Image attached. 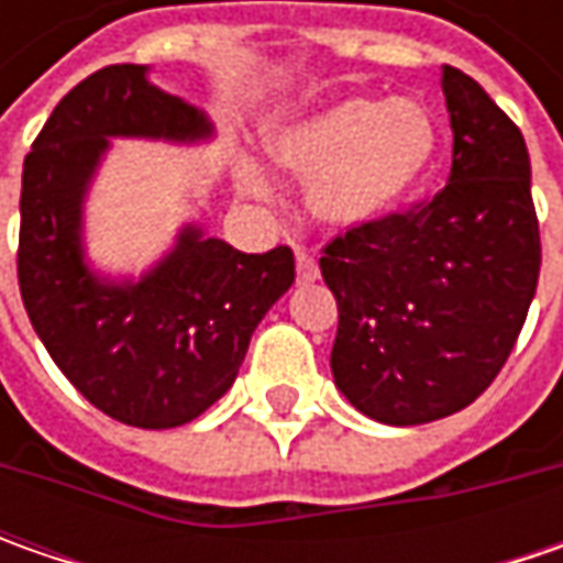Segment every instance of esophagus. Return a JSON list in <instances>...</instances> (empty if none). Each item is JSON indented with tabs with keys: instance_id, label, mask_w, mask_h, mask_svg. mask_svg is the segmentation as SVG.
Wrapping results in <instances>:
<instances>
[{
	"instance_id": "1",
	"label": "esophagus",
	"mask_w": 563,
	"mask_h": 563,
	"mask_svg": "<svg viewBox=\"0 0 563 563\" xmlns=\"http://www.w3.org/2000/svg\"><path fill=\"white\" fill-rule=\"evenodd\" d=\"M319 278V266L307 250L297 247V282H316Z\"/></svg>"
}]
</instances>
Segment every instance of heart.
Segmentation results:
<instances>
[{
    "instance_id": "heart-1",
    "label": "heart",
    "mask_w": 563,
    "mask_h": 563,
    "mask_svg": "<svg viewBox=\"0 0 563 563\" xmlns=\"http://www.w3.org/2000/svg\"><path fill=\"white\" fill-rule=\"evenodd\" d=\"M275 156L313 178L310 206L332 225H366L407 203L439 156V121L417 99L354 97L297 121L275 137ZM241 187L269 197L260 165H241Z\"/></svg>"
}]
</instances>
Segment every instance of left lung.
I'll list each match as a JSON object with an SVG mask.
<instances>
[{"mask_svg":"<svg viewBox=\"0 0 563 563\" xmlns=\"http://www.w3.org/2000/svg\"><path fill=\"white\" fill-rule=\"evenodd\" d=\"M442 90L454 131L448 185L344 228L319 256L338 303L335 385L388 426L442 420L486 391L527 322L542 266L520 128L451 65Z\"/></svg>","mask_w":563,"mask_h":563,"instance_id":"8db88e82","label":"left lung"}]
</instances>
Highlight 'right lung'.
Instances as JSON below:
<instances>
[{"instance_id": "add662e5", "label": "right lung", "mask_w": 563, "mask_h": 563, "mask_svg": "<svg viewBox=\"0 0 563 563\" xmlns=\"http://www.w3.org/2000/svg\"><path fill=\"white\" fill-rule=\"evenodd\" d=\"M203 112L163 93L143 65H106L53 109L24 156L18 285L55 366L112 420L175 429L231 388L250 335L291 288V247L241 253L187 225L141 282L84 266L80 203L106 137L200 141Z\"/></svg>"}]
</instances>
